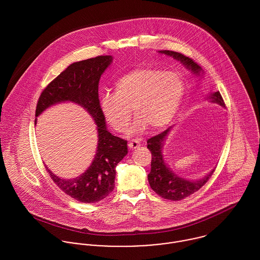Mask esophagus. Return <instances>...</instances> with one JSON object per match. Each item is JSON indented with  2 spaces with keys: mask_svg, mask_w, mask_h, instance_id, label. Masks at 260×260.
Listing matches in <instances>:
<instances>
[{
  "mask_svg": "<svg viewBox=\"0 0 260 260\" xmlns=\"http://www.w3.org/2000/svg\"><path fill=\"white\" fill-rule=\"evenodd\" d=\"M140 142L139 141H137V140H132V141H130L129 142V144H128V146H129V148L131 149H136L138 148V147H140Z\"/></svg>",
  "mask_w": 260,
  "mask_h": 260,
  "instance_id": "obj_1",
  "label": "esophagus"
}]
</instances>
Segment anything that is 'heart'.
<instances>
[{
	"instance_id": "b5f03b06",
	"label": "heart",
	"mask_w": 260,
	"mask_h": 260,
	"mask_svg": "<svg viewBox=\"0 0 260 260\" xmlns=\"http://www.w3.org/2000/svg\"><path fill=\"white\" fill-rule=\"evenodd\" d=\"M185 93L182 76L174 71L137 68L121 76L115 84V94L101 96V109L117 132L128 128L132 109L137 119L132 133L159 131L166 127L178 110Z\"/></svg>"
}]
</instances>
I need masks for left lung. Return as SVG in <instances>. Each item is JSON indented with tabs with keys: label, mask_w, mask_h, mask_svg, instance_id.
<instances>
[{
	"label": "left lung",
	"mask_w": 260,
	"mask_h": 260,
	"mask_svg": "<svg viewBox=\"0 0 260 260\" xmlns=\"http://www.w3.org/2000/svg\"><path fill=\"white\" fill-rule=\"evenodd\" d=\"M161 53L173 56L175 59L180 60L188 69H191L195 74H198L201 71V67L195 61H193V59L179 52L165 50ZM208 98L210 99L211 102L217 103L225 107L222 96L219 92L210 94ZM170 128L171 127L149 138L147 140V148L152 155L151 171L148 174V181L154 192H156L162 198L173 201H179L198 191L209 180L215 169H213L209 174H207L205 177L197 181H188L183 178L178 177L173 172H171V170L166 166L161 152L163 141L165 139V136L169 132Z\"/></svg>",
	"instance_id": "8db88e82"
}]
</instances>
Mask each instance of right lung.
<instances>
[{
    "label": "right lung",
    "mask_w": 260,
    "mask_h": 260,
    "mask_svg": "<svg viewBox=\"0 0 260 260\" xmlns=\"http://www.w3.org/2000/svg\"><path fill=\"white\" fill-rule=\"evenodd\" d=\"M111 61V56L106 55L71 64L46 86L38 99L36 116L53 104L72 101L84 107L97 124L98 147L86 172L77 178L66 180L46 169L64 193L83 203H96L111 193L115 186V168L128 152L127 141L113 136L106 129L99 102V80Z\"/></svg>",
    "instance_id": "obj_1"
}]
</instances>
